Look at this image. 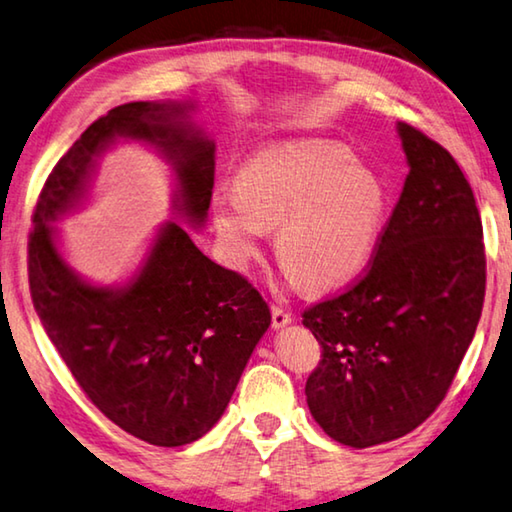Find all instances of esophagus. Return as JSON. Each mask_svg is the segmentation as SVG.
<instances>
[{"mask_svg": "<svg viewBox=\"0 0 512 512\" xmlns=\"http://www.w3.org/2000/svg\"><path fill=\"white\" fill-rule=\"evenodd\" d=\"M270 311H272V327H274V329L286 327L288 322H290V313H288L286 309H283L281 304H272Z\"/></svg>", "mask_w": 512, "mask_h": 512, "instance_id": "1", "label": "esophagus"}]
</instances>
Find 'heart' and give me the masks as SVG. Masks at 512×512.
Returning <instances> with one entry per match:
<instances>
[{"label": "heart", "mask_w": 512, "mask_h": 512, "mask_svg": "<svg viewBox=\"0 0 512 512\" xmlns=\"http://www.w3.org/2000/svg\"><path fill=\"white\" fill-rule=\"evenodd\" d=\"M387 187L348 148L325 139L267 146L242 164L235 192L212 199L217 231L235 258H251L265 229L274 251L306 288L350 281L373 258Z\"/></svg>", "instance_id": "heart-1"}]
</instances>
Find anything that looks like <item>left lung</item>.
Masks as SVG:
<instances>
[{"instance_id": "8db88e82", "label": "left lung", "mask_w": 512, "mask_h": 512, "mask_svg": "<svg viewBox=\"0 0 512 512\" xmlns=\"http://www.w3.org/2000/svg\"><path fill=\"white\" fill-rule=\"evenodd\" d=\"M410 164L375 254L302 313L320 343L306 403L329 437L366 448L419 428L451 389L485 300L483 224L453 155L398 123Z\"/></svg>"}]
</instances>
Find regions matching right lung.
<instances>
[{
  "mask_svg": "<svg viewBox=\"0 0 512 512\" xmlns=\"http://www.w3.org/2000/svg\"><path fill=\"white\" fill-rule=\"evenodd\" d=\"M185 112L180 102H128L93 121L47 176L27 245L31 302L86 398L132 437L169 448L196 442L224 414L270 306L178 224L160 231L130 286L93 288L61 261L50 222L82 196L93 157L116 137H137L174 160L185 215L201 224L215 144L183 123Z\"/></svg>",
  "mask_w": 512,
  "mask_h": 512,
  "instance_id": "obj_1",
  "label": "right lung"
}]
</instances>
